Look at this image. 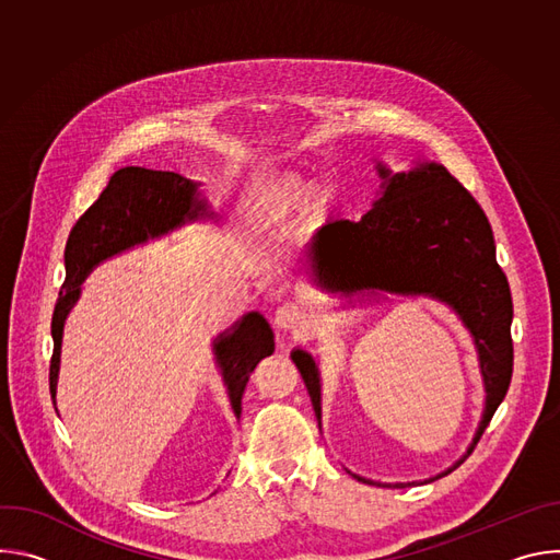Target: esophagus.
<instances>
[{
    "label": "esophagus",
    "instance_id": "1",
    "mask_svg": "<svg viewBox=\"0 0 560 560\" xmlns=\"http://www.w3.org/2000/svg\"><path fill=\"white\" fill-rule=\"evenodd\" d=\"M307 316L310 314H307V307L303 303L288 301V303L277 307L275 324L281 330H296V328H303L307 324Z\"/></svg>",
    "mask_w": 560,
    "mask_h": 560
}]
</instances>
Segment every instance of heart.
Listing matches in <instances>:
<instances>
[{
  "label": "heart",
  "mask_w": 560,
  "mask_h": 560,
  "mask_svg": "<svg viewBox=\"0 0 560 560\" xmlns=\"http://www.w3.org/2000/svg\"><path fill=\"white\" fill-rule=\"evenodd\" d=\"M301 184L296 177H283L277 184H272L268 188V192L261 197L259 201V212L266 221H281L283 217H288V212L292 210L296 197H299ZM324 195L322 192H310L303 206V217L305 219H314L318 217L324 208Z\"/></svg>",
  "instance_id": "b5f03b06"
}]
</instances>
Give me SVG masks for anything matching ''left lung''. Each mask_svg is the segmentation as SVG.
Returning <instances> with one entry per match:
<instances>
[{
	"mask_svg": "<svg viewBox=\"0 0 560 560\" xmlns=\"http://www.w3.org/2000/svg\"><path fill=\"white\" fill-rule=\"evenodd\" d=\"M376 171L383 184L372 210L361 221H337L318 230L305 246L303 270L316 288L343 296L389 292L436 299L469 330L486 383V410L467 452L445 471L419 481L432 483L474 452L508 394L514 365L512 294L497 264L494 234L483 208L445 166L421 162L412 171L392 173L378 162ZM290 357L322 423L318 365L305 350H292ZM406 486L412 483L385 488Z\"/></svg>",
	"mask_w": 560,
	"mask_h": 560,
	"instance_id": "1",
	"label": "left lung"
}]
</instances>
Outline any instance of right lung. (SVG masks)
<instances>
[{
	"label": "right lung",
	"mask_w": 560,
	"mask_h": 560,
	"mask_svg": "<svg viewBox=\"0 0 560 560\" xmlns=\"http://www.w3.org/2000/svg\"><path fill=\"white\" fill-rule=\"evenodd\" d=\"M197 182L177 173H162L128 166L117 171L100 199L72 225L63 264L66 279L52 312V359H50V396L55 404L63 322L79 299V285L102 261L145 244L148 238L168 234L171 230L212 219L208 201L201 197ZM214 361L221 370L230 406L238 419L242 396L257 363L275 352V335L259 312H248L230 330L212 341Z\"/></svg>",
	"instance_id": "add662e5"
}]
</instances>
